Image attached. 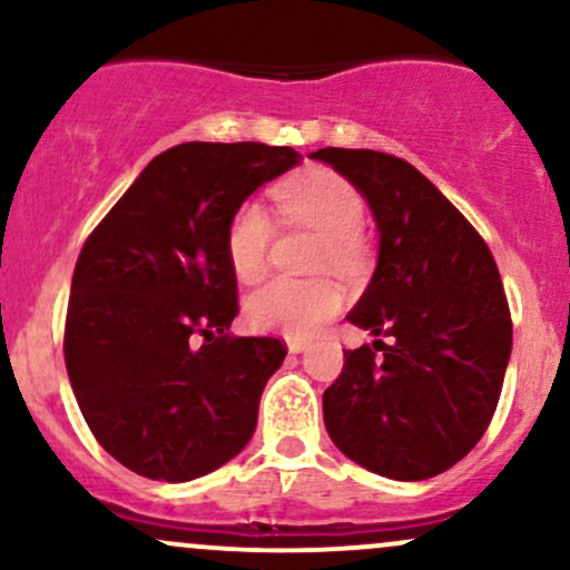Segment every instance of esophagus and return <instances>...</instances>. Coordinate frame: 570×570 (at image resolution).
Returning a JSON list of instances; mask_svg holds the SVG:
<instances>
[{"mask_svg":"<svg viewBox=\"0 0 570 570\" xmlns=\"http://www.w3.org/2000/svg\"><path fill=\"white\" fill-rule=\"evenodd\" d=\"M307 340H299V337H289L286 340V348H289V353H303L307 348Z\"/></svg>","mask_w":570,"mask_h":570,"instance_id":"obj_1","label":"esophagus"}]
</instances>
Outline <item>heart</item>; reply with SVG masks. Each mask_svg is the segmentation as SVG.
Listing matches in <instances>:
<instances>
[{"label": "heart", "instance_id": "b5f03b06", "mask_svg": "<svg viewBox=\"0 0 570 570\" xmlns=\"http://www.w3.org/2000/svg\"><path fill=\"white\" fill-rule=\"evenodd\" d=\"M278 206L294 219L326 235L324 263L348 271L358 263V235L367 222V206L358 189L332 171H311L276 193ZM273 225L259 203H244L227 225L225 248L233 273L246 284L267 271ZM343 307V289L335 281L273 278L246 303V318L254 330L307 337Z\"/></svg>", "mask_w": 570, "mask_h": 570}]
</instances>
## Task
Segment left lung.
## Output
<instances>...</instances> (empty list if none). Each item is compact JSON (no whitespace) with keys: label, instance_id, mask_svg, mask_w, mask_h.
<instances>
[{"label":"left lung","instance_id":"8db88e82","mask_svg":"<svg viewBox=\"0 0 570 570\" xmlns=\"http://www.w3.org/2000/svg\"><path fill=\"white\" fill-rule=\"evenodd\" d=\"M311 158L370 203L377 267L345 318L389 337L345 351L324 391L326 431L370 472L429 480L482 440L499 404L512 353L499 267L480 233L407 160L340 147Z\"/></svg>","mask_w":570,"mask_h":570}]
</instances>
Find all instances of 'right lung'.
Segmentation results:
<instances>
[{
	"instance_id": "add662e5",
	"label": "right lung",
	"mask_w": 570,
	"mask_h": 570,
	"mask_svg": "<svg viewBox=\"0 0 570 570\" xmlns=\"http://www.w3.org/2000/svg\"><path fill=\"white\" fill-rule=\"evenodd\" d=\"M299 160L259 141L179 144L85 240L63 358L85 423L130 472L198 480L252 440L286 348L227 335L238 289L225 235L248 195Z\"/></svg>"
}]
</instances>
